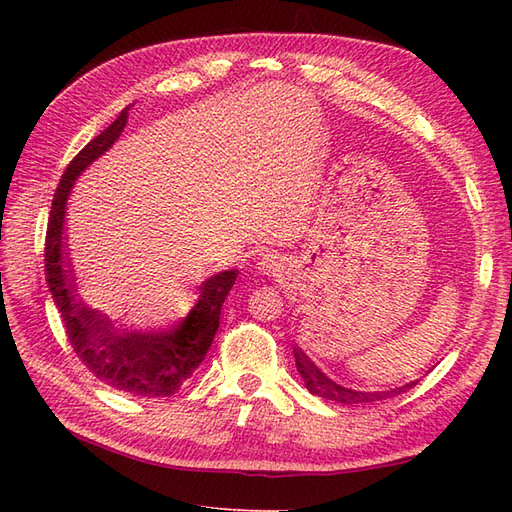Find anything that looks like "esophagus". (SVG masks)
Segmentation results:
<instances>
[{"instance_id":"1","label":"esophagus","mask_w":512,"mask_h":512,"mask_svg":"<svg viewBox=\"0 0 512 512\" xmlns=\"http://www.w3.org/2000/svg\"><path fill=\"white\" fill-rule=\"evenodd\" d=\"M262 269H265V271H271V260H269V258H265V262H262Z\"/></svg>"}]
</instances>
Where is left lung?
Returning a JSON list of instances; mask_svg holds the SVG:
<instances>
[{"instance_id":"left-lung-1","label":"left lung","mask_w":512,"mask_h":512,"mask_svg":"<svg viewBox=\"0 0 512 512\" xmlns=\"http://www.w3.org/2000/svg\"><path fill=\"white\" fill-rule=\"evenodd\" d=\"M294 361H297V371L301 374V378H303V382L307 386V391L312 393V395L337 401V404H365V401H380V399H386V397L406 393L408 389H412V386L418 382L416 380V382H410L406 386H399V389H395V391L361 393V391L346 389V386H339L333 380H329L312 361L307 359V356L299 348H294Z\"/></svg>"}]
</instances>
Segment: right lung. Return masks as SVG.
Wrapping results in <instances>:
<instances>
[{
    "instance_id": "1",
    "label": "right lung",
    "mask_w": 512,
    "mask_h": 512,
    "mask_svg": "<svg viewBox=\"0 0 512 512\" xmlns=\"http://www.w3.org/2000/svg\"><path fill=\"white\" fill-rule=\"evenodd\" d=\"M128 108L89 141L61 175L44 241V275L76 356L102 382L138 397H168L192 378L220 327V312L237 271L213 275L200 286L198 303L181 324L164 333H119L111 320L76 301V286L64 252L66 200L74 179L111 147L128 123Z\"/></svg>"
}]
</instances>
